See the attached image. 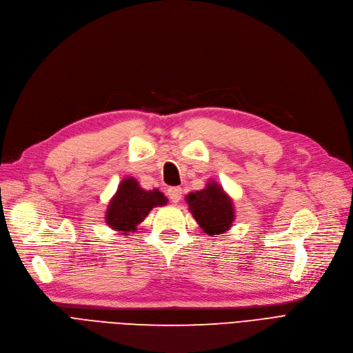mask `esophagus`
<instances>
[{
  "label": "esophagus",
  "mask_w": 353,
  "mask_h": 353,
  "mask_svg": "<svg viewBox=\"0 0 353 353\" xmlns=\"http://www.w3.org/2000/svg\"><path fill=\"white\" fill-rule=\"evenodd\" d=\"M181 195H182V188L181 187H172V188L168 190V196L172 203H178L181 200Z\"/></svg>",
  "instance_id": "esophagus-1"
}]
</instances>
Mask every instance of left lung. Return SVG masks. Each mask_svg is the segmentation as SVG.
Segmentation results:
<instances>
[{
    "mask_svg": "<svg viewBox=\"0 0 353 353\" xmlns=\"http://www.w3.org/2000/svg\"><path fill=\"white\" fill-rule=\"evenodd\" d=\"M188 210L204 233L214 236L232 229L234 205L232 196L217 181H208L205 188L185 195Z\"/></svg>",
    "mask_w": 353,
    "mask_h": 353,
    "instance_id": "8db88e82",
    "label": "left lung"
}]
</instances>
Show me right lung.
<instances>
[{
    "mask_svg": "<svg viewBox=\"0 0 353 353\" xmlns=\"http://www.w3.org/2000/svg\"><path fill=\"white\" fill-rule=\"evenodd\" d=\"M168 204V199L159 190H143L133 176H125L111 196L105 210V223L110 229L121 234L133 233L153 207Z\"/></svg>",
    "mask_w": 353,
    "mask_h": 353,
    "instance_id": "add662e5",
    "label": "right lung"
}]
</instances>
